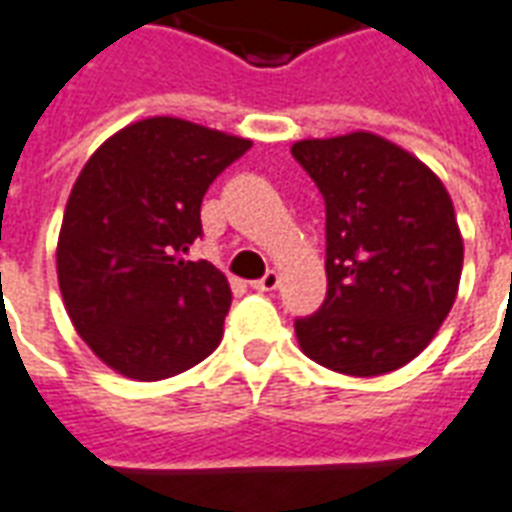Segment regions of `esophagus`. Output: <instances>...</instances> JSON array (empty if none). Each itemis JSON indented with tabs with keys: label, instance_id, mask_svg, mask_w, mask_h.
I'll use <instances>...</instances> for the list:
<instances>
[{
	"label": "esophagus",
	"instance_id": "esophagus-1",
	"mask_svg": "<svg viewBox=\"0 0 512 512\" xmlns=\"http://www.w3.org/2000/svg\"><path fill=\"white\" fill-rule=\"evenodd\" d=\"M252 288L260 290V293H271V290L279 288V274L277 271H268L266 277H260L252 282Z\"/></svg>",
	"mask_w": 512,
	"mask_h": 512
}]
</instances>
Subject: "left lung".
I'll return each instance as SVG.
<instances>
[{"mask_svg": "<svg viewBox=\"0 0 512 512\" xmlns=\"http://www.w3.org/2000/svg\"><path fill=\"white\" fill-rule=\"evenodd\" d=\"M293 158L326 200V301L296 321L299 348L345 376L408 365L450 315L463 238L439 175L370 131L301 139Z\"/></svg>", "mask_w": 512, "mask_h": 512, "instance_id": "obj_1", "label": "left lung"}]
</instances>
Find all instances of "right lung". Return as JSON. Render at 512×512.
<instances>
[{"instance_id":"right-lung-1","label":"right lung","mask_w":512,"mask_h":512,"mask_svg":"<svg viewBox=\"0 0 512 512\" xmlns=\"http://www.w3.org/2000/svg\"><path fill=\"white\" fill-rule=\"evenodd\" d=\"M252 147L180 117H147L95 150L73 183L57 279L73 329L134 381L189 370L219 345L230 282L186 260L213 178Z\"/></svg>"}]
</instances>
